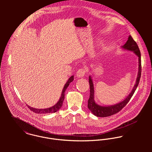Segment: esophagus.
I'll use <instances>...</instances> for the list:
<instances>
[{"mask_svg":"<svg viewBox=\"0 0 152 152\" xmlns=\"http://www.w3.org/2000/svg\"><path fill=\"white\" fill-rule=\"evenodd\" d=\"M86 71L85 69H84V68H80L77 71V72L76 73V75L78 78H82L86 74Z\"/></svg>","mask_w":152,"mask_h":152,"instance_id":"obj_1","label":"esophagus"}]
</instances>
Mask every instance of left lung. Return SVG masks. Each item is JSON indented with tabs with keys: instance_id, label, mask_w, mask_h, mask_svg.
<instances>
[{
	"instance_id": "1",
	"label": "left lung",
	"mask_w": 152,
	"mask_h": 152,
	"mask_svg": "<svg viewBox=\"0 0 152 152\" xmlns=\"http://www.w3.org/2000/svg\"><path fill=\"white\" fill-rule=\"evenodd\" d=\"M125 50L132 51L134 52L136 55H137L139 57V71L137 74V79L136 81V84L133 87L132 92L129 94V95L126 98L125 100L123 101L115 104L114 105L108 106V107H104L100 106L96 104L94 101V88L92 80L91 79V76L89 77V83L90 87V96L89 98L88 101V108L91 110V112L95 116L98 117H107L110 116L112 115H114L120 110H122L124 107L130 101V98L133 96L134 91H136L137 87L139 85V81L141 77V71H142V65H141V54L139 48L136 42L133 39L131 36H129L128 37V40H127L126 43L123 46H122Z\"/></svg>"
}]
</instances>
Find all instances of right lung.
<instances>
[{
	"label": "right lung",
	"mask_w": 152,
	"mask_h": 152,
	"mask_svg": "<svg viewBox=\"0 0 152 152\" xmlns=\"http://www.w3.org/2000/svg\"><path fill=\"white\" fill-rule=\"evenodd\" d=\"M74 80V76H71L67 81V82L66 83V84L64 86V87L62 91V94L61 95V97L59 99V101H58V102L54 106H53L52 107H50L49 108L45 109H36L33 108L32 107H30V106L26 105L28 109H30L31 111H33V112L36 113H40V114H43V113H54L57 111H58L61 108L62 105H63V103L64 99V95H65V91L66 89L67 88V87H68L69 84L70 83H71Z\"/></svg>",
	"instance_id": "obj_1"
}]
</instances>
